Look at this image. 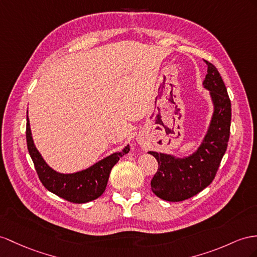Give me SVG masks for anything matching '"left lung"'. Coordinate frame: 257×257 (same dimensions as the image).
I'll return each mask as SVG.
<instances>
[{"label": "left lung", "mask_w": 257, "mask_h": 257, "mask_svg": "<svg viewBox=\"0 0 257 257\" xmlns=\"http://www.w3.org/2000/svg\"><path fill=\"white\" fill-rule=\"evenodd\" d=\"M203 61L207 65V75L203 84L210 91L215 111L202 146L196 153L182 160L149 152L159 163L157 172L151 180V188L157 196L168 202L185 201L209 186L228 146L231 102L218 70L212 63Z\"/></svg>", "instance_id": "left-lung-1"}]
</instances>
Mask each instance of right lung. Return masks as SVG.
<instances>
[{
	"instance_id": "obj_1",
	"label": "right lung",
	"mask_w": 257,
	"mask_h": 257,
	"mask_svg": "<svg viewBox=\"0 0 257 257\" xmlns=\"http://www.w3.org/2000/svg\"><path fill=\"white\" fill-rule=\"evenodd\" d=\"M26 139H27L29 154L42 185L50 192L76 204L87 203L101 196L106 188L111 168L130 150L129 146H127L121 152L109 155L88 169L76 174L64 175L51 169L38 152L32 141L28 117L27 126H26Z\"/></svg>"
}]
</instances>
